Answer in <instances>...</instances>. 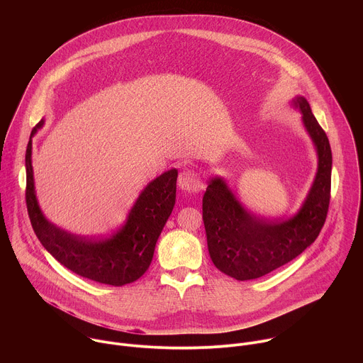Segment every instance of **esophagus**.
<instances>
[{"label":"esophagus","mask_w":363,"mask_h":363,"mask_svg":"<svg viewBox=\"0 0 363 363\" xmlns=\"http://www.w3.org/2000/svg\"><path fill=\"white\" fill-rule=\"evenodd\" d=\"M178 186L185 192L195 194L201 191L202 184L192 169H184L178 177Z\"/></svg>","instance_id":"esophagus-1"}]
</instances>
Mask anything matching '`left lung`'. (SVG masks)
Instances as JSON below:
<instances>
[{
  "instance_id": "1",
  "label": "left lung",
  "mask_w": 363,
  "mask_h": 363,
  "mask_svg": "<svg viewBox=\"0 0 363 363\" xmlns=\"http://www.w3.org/2000/svg\"><path fill=\"white\" fill-rule=\"evenodd\" d=\"M291 106L318 153L315 181L300 210L287 220H267L248 211L221 177H213L202 198V220L214 266L235 280H252L291 262L318 238L330 201L332 150L303 96Z\"/></svg>"
}]
</instances>
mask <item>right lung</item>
<instances>
[{"label": "right lung", "instance_id": "right-lung-1", "mask_svg": "<svg viewBox=\"0 0 363 363\" xmlns=\"http://www.w3.org/2000/svg\"><path fill=\"white\" fill-rule=\"evenodd\" d=\"M43 125L41 119L33 129L26 152V201L37 238L60 264L84 279L111 286L136 281L149 269L155 245L174 210L178 171L172 168L150 181L135 201L125 224L112 235L86 238L72 234L50 223L37 201L31 139Z\"/></svg>", "mask_w": 363, "mask_h": 363}]
</instances>
